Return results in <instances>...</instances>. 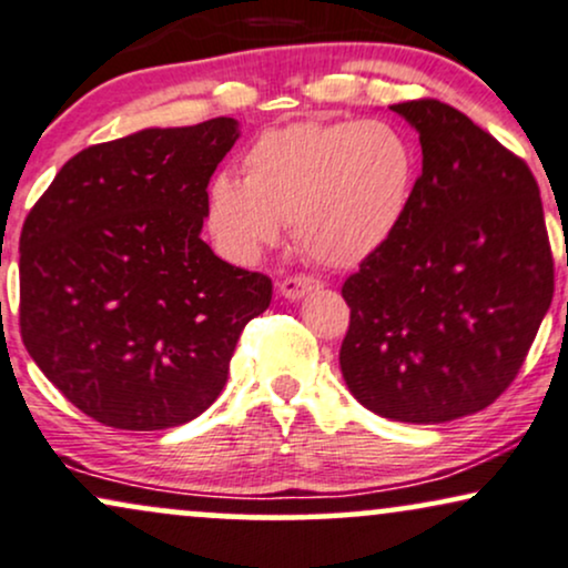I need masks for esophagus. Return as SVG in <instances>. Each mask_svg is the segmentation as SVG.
I'll use <instances>...</instances> for the list:
<instances>
[{"label":"esophagus","mask_w":568,"mask_h":568,"mask_svg":"<svg viewBox=\"0 0 568 568\" xmlns=\"http://www.w3.org/2000/svg\"><path fill=\"white\" fill-rule=\"evenodd\" d=\"M320 280H314V277H283L277 283V293L283 298H288V302H298V298H304V296H310L312 291H320Z\"/></svg>","instance_id":"obj_1"}]
</instances>
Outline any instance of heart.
Returning a JSON list of instances; mask_svg holds the SVG:
<instances>
[{"mask_svg":"<svg viewBox=\"0 0 568 568\" xmlns=\"http://www.w3.org/2000/svg\"><path fill=\"white\" fill-rule=\"evenodd\" d=\"M241 172L206 187V227L230 262L256 264L293 222L314 258L354 266L399 227L415 153L384 121H296L258 134Z\"/></svg>","mask_w":568,"mask_h":568,"instance_id":"b5f03b06","label":"heart"}]
</instances>
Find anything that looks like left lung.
<instances>
[{
    "label": "left lung",
    "instance_id": "obj_1",
    "mask_svg": "<svg viewBox=\"0 0 568 568\" xmlns=\"http://www.w3.org/2000/svg\"><path fill=\"white\" fill-rule=\"evenodd\" d=\"M423 169L394 235L344 283L341 373L381 418L447 423L500 396L552 302V256L529 166L439 100L392 105Z\"/></svg>",
    "mask_w": 568,
    "mask_h": 568
}]
</instances>
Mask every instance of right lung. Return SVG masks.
I'll return each mask as SVG.
<instances>
[{
  "label": "right lung",
  "mask_w": 568,
  "mask_h": 568,
  "mask_svg": "<svg viewBox=\"0 0 568 568\" xmlns=\"http://www.w3.org/2000/svg\"><path fill=\"white\" fill-rule=\"evenodd\" d=\"M235 119L140 129L73 155L20 232V336L39 371L102 426L163 432L227 384L272 280L201 237Z\"/></svg>",
  "instance_id": "right-lung-1"
}]
</instances>
